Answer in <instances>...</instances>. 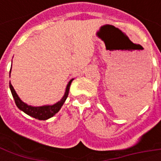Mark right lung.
Listing matches in <instances>:
<instances>
[{
    "instance_id": "add662e5",
    "label": "right lung",
    "mask_w": 161,
    "mask_h": 161,
    "mask_svg": "<svg viewBox=\"0 0 161 161\" xmlns=\"http://www.w3.org/2000/svg\"><path fill=\"white\" fill-rule=\"evenodd\" d=\"M10 72H11V69H10ZM72 80L73 79L70 80V82L67 84L64 95V97L60 101L56 103L55 104L44 105V106H40V107H33V106H31V105H27L24 102L21 101L20 98L19 97V96L16 93V91H14V89L11 83H9V88H10V91H11V93L13 95V97L14 99L16 106L20 110H22L24 113H26V115H30V116H32L33 118L45 121V120H47V119L53 117V115H56L57 113L59 111V109L63 106L64 103L65 102L67 97H68L69 91H70V84H71Z\"/></svg>"
}]
</instances>
